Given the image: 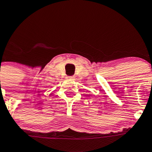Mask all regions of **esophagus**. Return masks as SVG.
I'll use <instances>...</instances> for the list:
<instances>
[{"label":"esophagus","mask_w":152,"mask_h":152,"mask_svg":"<svg viewBox=\"0 0 152 152\" xmlns=\"http://www.w3.org/2000/svg\"><path fill=\"white\" fill-rule=\"evenodd\" d=\"M67 78L69 79H74V76H68Z\"/></svg>","instance_id":"34e87169"}]
</instances>
